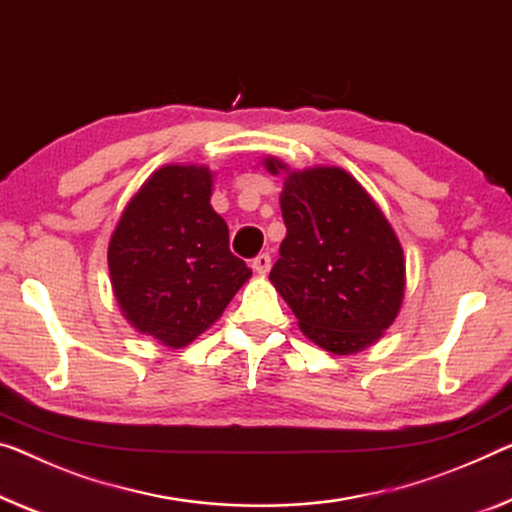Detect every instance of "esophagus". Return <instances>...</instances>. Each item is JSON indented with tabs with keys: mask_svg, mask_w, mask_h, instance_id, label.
Here are the masks:
<instances>
[{
	"mask_svg": "<svg viewBox=\"0 0 512 512\" xmlns=\"http://www.w3.org/2000/svg\"><path fill=\"white\" fill-rule=\"evenodd\" d=\"M254 270L258 272V274H265L267 270H270V265H272V256L267 254V251H263V254H258L256 258H254Z\"/></svg>",
	"mask_w": 512,
	"mask_h": 512,
	"instance_id": "esophagus-1",
	"label": "esophagus"
}]
</instances>
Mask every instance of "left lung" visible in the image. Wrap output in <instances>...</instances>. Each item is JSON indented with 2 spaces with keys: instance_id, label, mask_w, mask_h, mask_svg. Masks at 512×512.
Segmentation results:
<instances>
[{
  "instance_id": "obj_1",
  "label": "left lung",
  "mask_w": 512,
  "mask_h": 512,
  "mask_svg": "<svg viewBox=\"0 0 512 512\" xmlns=\"http://www.w3.org/2000/svg\"><path fill=\"white\" fill-rule=\"evenodd\" d=\"M281 169L267 160V171ZM279 201L286 238L270 281L302 332L334 355L375 343L405 293L403 249L382 210L336 167L293 171Z\"/></svg>"
}]
</instances>
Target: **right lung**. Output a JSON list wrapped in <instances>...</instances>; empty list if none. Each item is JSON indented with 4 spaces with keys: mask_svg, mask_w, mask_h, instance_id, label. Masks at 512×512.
Returning a JSON list of instances; mask_svg holds the SVG:
<instances>
[{
    "mask_svg": "<svg viewBox=\"0 0 512 512\" xmlns=\"http://www.w3.org/2000/svg\"><path fill=\"white\" fill-rule=\"evenodd\" d=\"M210 194L206 167H162L132 196L109 240V274L125 318L169 348L206 332L251 277L231 254L229 226Z\"/></svg>",
    "mask_w": 512,
    "mask_h": 512,
    "instance_id": "add662e5",
    "label": "right lung"
}]
</instances>
